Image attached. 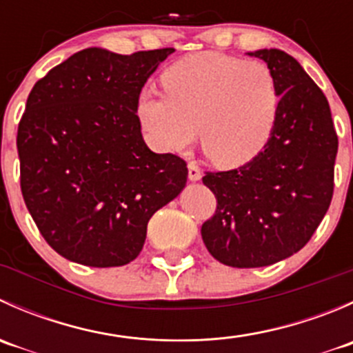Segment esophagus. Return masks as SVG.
<instances>
[{
	"mask_svg": "<svg viewBox=\"0 0 353 353\" xmlns=\"http://www.w3.org/2000/svg\"><path fill=\"white\" fill-rule=\"evenodd\" d=\"M188 177H190V181L201 179V169H199L194 162H191L190 165H188Z\"/></svg>",
	"mask_w": 353,
	"mask_h": 353,
	"instance_id": "34e87169",
	"label": "esophagus"
}]
</instances>
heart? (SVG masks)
I'll list each match as a JSON object with an SVG mask.
<instances>
[{"label":"heart","instance_id":"1","mask_svg":"<svg viewBox=\"0 0 353 353\" xmlns=\"http://www.w3.org/2000/svg\"><path fill=\"white\" fill-rule=\"evenodd\" d=\"M165 92L143 90L137 114L152 147L181 152L198 138L219 167L234 169L256 159L279 119L282 90L263 61L222 52L179 59L162 74Z\"/></svg>","mask_w":353,"mask_h":353}]
</instances>
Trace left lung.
Returning a JSON list of instances; mask_svg holds the SVG:
<instances>
[{"label": "left lung", "mask_w": 353, "mask_h": 353, "mask_svg": "<svg viewBox=\"0 0 353 353\" xmlns=\"http://www.w3.org/2000/svg\"><path fill=\"white\" fill-rule=\"evenodd\" d=\"M273 68L279 119L263 152L239 169L206 172L216 198L201 225L210 254L234 268H259L301 251L333 198L338 137L330 104L297 59L280 49L248 52Z\"/></svg>", "instance_id": "left-lung-1"}]
</instances>
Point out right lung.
<instances>
[{
    "mask_svg": "<svg viewBox=\"0 0 353 353\" xmlns=\"http://www.w3.org/2000/svg\"><path fill=\"white\" fill-rule=\"evenodd\" d=\"M172 52L83 49L28 94L17 134L20 188L39 232L63 258L128 265L152 215L186 186V162L154 154L137 114L141 88Z\"/></svg>",
    "mask_w": 353,
    "mask_h": 353,
    "instance_id": "1",
    "label": "right lung"
}]
</instances>
